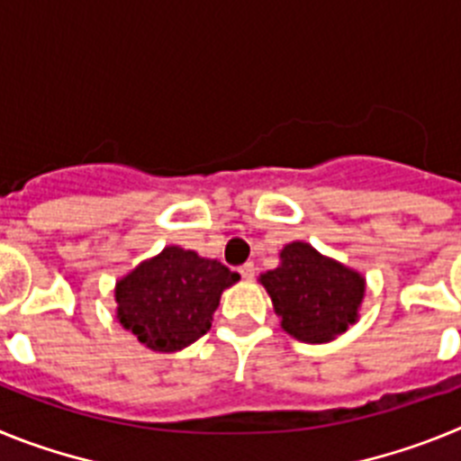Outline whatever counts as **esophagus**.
I'll list each match as a JSON object with an SVG mask.
<instances>
[{
  "instance_id": "34e87169",
  "label": "esophagus",
  "mask_w": 461,
  "mask_h": 461,
  "mask_svg": "<svg viewBox=\"0 0 461 461\" xmlns=\"http://www.w3.org/2000/svg\"><path fill=\"white\" fill-rule=\"evenodd\" d=\"M240 275H242V279H254V275H256V267H254V263H244L242 267H240Z\"/></svg>"
}]
</instances>
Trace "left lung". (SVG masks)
Returning a JSON list of instances; mask_svg holds the SVG:
<instances>
[{
    "instance_id": "obj_1",
    "label": "left lung",
    "mask_w": 461,
    "mask_h": 461,
    "mask_svg": "<svg viewBox=\"0 0 461 461\" xmlns=\"http://www.w3.org/2000/svg\"><path fill=\"white\" fill-rule=\"evenodd\" d=\"M284 332L304 344H328L360 319L367 291L362 272L295 240L279 251V266L258 276Z\"/></svg>"
}]
</instances>
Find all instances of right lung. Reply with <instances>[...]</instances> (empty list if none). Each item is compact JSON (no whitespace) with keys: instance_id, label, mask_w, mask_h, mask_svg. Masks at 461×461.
I'll use <instances>...</instances> for the list:
<instances>
[{"instance_id":"1","label":"right lung","mask_w":461,"mask_h":461,"mask_svg":"<svg viewBox=\"0 0 461 461\" xmlns=\"http://www.w3.org/2000/svg\"><path fill=\"white\" fill-rule=\"evenodd\" d=\"M238 279L219 260L168 244L117 279L115 319L152 351H182L212 328L221 293Z\"/></svg>"}]
</instances>
